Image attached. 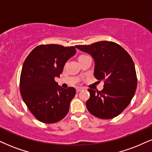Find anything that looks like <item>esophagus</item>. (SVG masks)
<instances>
[{
    "instance_id": "esophagus-1",
    "label": "esophagus",
    "mask_w": 152,
    "mask_h": 152,
    "mask_svg": "<svg viewBox=\"0 0 152 152\" xmlns=\"http://www.w3.org/2000/svg\"><path fill=\"white\" fill-rule=\"evenodd\" d=\"M82 90V88H81V87H77V88H76V91H77V93L80 92V91H81Z\"/></svg>"
}]
</instances>
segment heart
I'll use <instances>...</instances> for the list:
<instances>
[{"mask_svg": "<svg viewBox=\"0 0 152 152\" xmlns=\"http://www.w3.org/2000/svg\"><path fill=\"white\" fill-rule=\"evenodd\" d=\"M82 56H84V55H82Z\"/></svg>", "mask_w": 152, "mask_h": 152, "instance_id": "1", "label": "heart"}]
</instances>
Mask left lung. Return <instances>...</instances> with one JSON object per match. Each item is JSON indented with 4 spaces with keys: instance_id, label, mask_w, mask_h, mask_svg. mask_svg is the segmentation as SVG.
<instances>
[{
    "instance_id": "obj_1",
    "label": "left lung",
    "mask_w": 152,
    "mask_h": 152,
    "mask_svg": "<svg viewBox=\"0 0 152 152\" xmlns=\"http://www.w3.org/2000/svg\"><path fill=\"white\" fill-rule=\"evenodd\" d=\"M75 47L92 56L95 78L104 82L101 91L88 89L90 97L86 102L87 110L102 119H111L120 115L130 103L137 85L131 56L113 42L102 41Z\"/></svg>"
}]
</instances>
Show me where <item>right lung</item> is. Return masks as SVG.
Returning a JSON list of instances; mask_svg holds the SVG:
<instances>
[{
	"mask_svg": "<svg viewBox=\"0 0 152 152\" xmlns=\"http://www.w3.org/2000/svg\"><path fill=\"white\" fill-rule=\"evenodd\" d=\"M75 53V46L39 45L24 61L20 75V94L38 121L54 123L68 113L75 89H63L55 81V77H60L65 63Z\"/></svg>",
	"mask_w": 152,
	"mask_h": 152,
	"instance_id": "1",
	"label": "right lung"
}]
</instances>
